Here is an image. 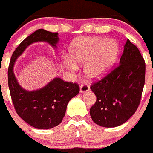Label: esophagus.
I'll list each match as a JSON object with an SVG mask.
<instances>
[{"instance_id": "esophagus-1", "label": "esophagus", "mask_w": 153, "mask_h": 153, "mask_svg": "<svg viewBox=\"0 0 153 153\" xmlns=\"http://www.w3.org/2000/svg\"><path fill=\"white\" fill-rule=\"evenodd\" d=\"M89 86L86 84H82V85H80V92L81 93H86L89 91Z\"/></svg>"}]
</instances>
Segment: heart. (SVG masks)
Wrapping results in <instances>:
<instances>
[{"mask_svg":"<svg viewBox=\"0 0 153 153\" xmlns=\"http://www.w3.org/2000/svg\"><path fill=\"white\" fill-rule=\"evenodd\" d=\"M118 54L117 43L112 39L97 37H82L75 40L69 50L67 63L72 69L83 65L84 72L91 79L105 76L115 62Z\"/></svg>","mask_w":153,"mask_h":153,"instance_id":"1","label":"heart"}]
</instances>
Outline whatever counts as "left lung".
I'll use <instances>...</instances> for the list:
<instances>
[{"label": "left lung", "instance_id": "obj_1", "mask_svg": "<svg viewBox=\"0 0 153 153\" xmlns=\"http://www.w3.org/2000/svg\"><path fill=\"white\" fill-rule=\"evenodd\" d=\"M146 64L134 44L127 40L119 64L92 84L97 100L90 109L94 122L114 128L126 122L137 109L145 84Z\"/></svg>", "mask_w": 153, "mask_h": 153}]
</instances>
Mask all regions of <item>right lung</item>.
I'll return each instance as SVG.
<instances>
[{
    "label": "right lung",
    "mask_w": 153,
    "mask_h": 153,
    "mask_svg": "<svg viewBox=\"0 0 153 153\" xmlns=\"http://www.w3.org/2000/svg\"><path fill=\"white\" fill-rule=\"evenodd\" d=\"M45 41L54 48L59 41L58 33L44 29L35 31L19 44L11 57L8 68V86L14 108L19 116L38 129H50L62 122L67 105L79 93V86L55 78L44 88L28 91L19 85L13 73L16 60L32 43Z\"/></svg>",
    "instance_id": "1"
}]
</instances>
